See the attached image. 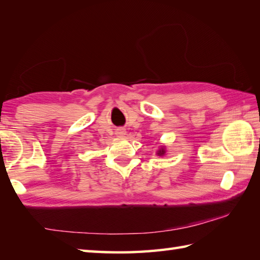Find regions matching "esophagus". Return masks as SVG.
Here are the masks:
<instances>
[{
    "instance_id": "1",
    "label": "esophagus",
    "mask_w": 260,
    "mask_h": 260,
    "mask_svg": "<svg viewBox=\"0 0 260 260\" xmlns=\"http://www.w3.org/2000/svg\"><path fill=\"white\" fill-rule=\"evenodd\" d=\"M117 135H119V136H124V135H125V131H124L123 129H120V130H118Z\"/></svg>"
}]
</instances>
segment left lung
Wrapping results in <instances>:
<instances>
[{"mask_svg":"<svg viewBox=\"0 0 260 260\" xmlns=\"http://www.w3.org/2000/svg\"><path fill=\"white\" fill-rule=\"evenodd\" d=\"M158 154H159V155H162V154H165V150H164V149L159 150V151H158Z\"/></svg>","mask_w":260,"mask_h":260,"instance_id":"left-lung-1","label":"left lung"}]
</instances>
